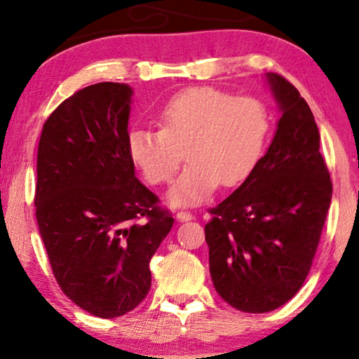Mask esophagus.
<instances>
[{"label": "esophagus", "instance_id": "1", "mask_svg": "<svg viewBox=\"0 0 359 359\" xmlns=\"http://www.w3.org/2000/svg\"><path fill=\"white\" fill-rule=\"evenodd\" d=\"M176 219H178L180 222H188V220L194 219V215L191 212H186V210H180V212H176Z\"/></svg>", "mask_w": 359, "mask_h": 359}]
</instances>
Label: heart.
Listing matches in <instances>:
<instances>
[{
  "label": "heart",
  "mask_w": 359,
  "mask_h": 359,
  "mask_svg": "<svg viewBox=\"0 0 359 359\" xmlns=\"http://www.w3.org/2000/svg\"><path fill=\"white\" fill-rule=\"evenodd\" d=\"M158 121L160 129H132L127 150L150 184L170 181L186 154L189 163L170 191L173 204H198L219 184H242L257 170L271 134V114L262 100L210 86L171 96Z\"/></svg>",
  "instance_id": "1"
}]
</instances>
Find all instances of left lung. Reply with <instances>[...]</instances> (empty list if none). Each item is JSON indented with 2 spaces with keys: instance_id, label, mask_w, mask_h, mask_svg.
I'll return each instance as SVG.
<instances>
[{
  "instance_id": "left-lung-1",
  "label": "left lung",
  "mask_w": 359,
  "mask_h": 359,
  "mask_svg": "<svg viewBox=\"0 0 359 359\" xmlns=\"http://www.w3.org/2000/svg\"><path fill=\"white\" fill-rule=\"evenodd\" d=\"M283 116L257 170L209 209L205 242L215 291L242 312L281 307L302 287L332 201L313 114L296 86L266 75Z\"/></svg>"
}]
</instances>
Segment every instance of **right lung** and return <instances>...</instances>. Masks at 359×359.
<instances>
[{"label":"right lung","mask_w":359,"mask_h":359,"mask_svg":"<svg viewBox=\"0 0 359 359\" xmlns=\"http://www.w3.org/2000/svg\"><path fill=\"white\" fill-rule=\"evenodd\" d=\"M130 86L96 83L62 102L37 150L36 217L58 286L101 318L150 291V259L173 215L135 178L127 150Z\"/></svg>","instance_id":"add662e5"}]
</instances>
